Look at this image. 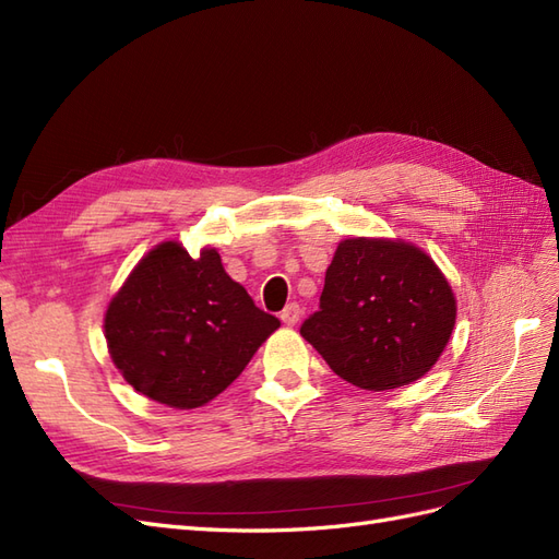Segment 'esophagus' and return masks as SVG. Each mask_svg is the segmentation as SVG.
<instances>
[{"label":"esophagus","mask_w":559,"mask_h":559,"mask_svg":"<svg viewBox=\"0 0 559 559\" xmlns=\"http://www.w3.org/2000/svg\"><path fill=\"white\" fill-rule=\"evenodd\" d=\"M299 317H302V309H299L297 302H290L288 307H285V309L281 311V321H283L285 325H297Z\"/></svg>","instance_id":"obj_1"}]
</instances>
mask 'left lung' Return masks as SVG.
<instances>
[{
	"label": "left lung",
	"mask_w": 559,
	"mask_h": 559,
	"mask_svg": "<svg viewBox=\"0 0 559 559\" xmlns=\"http://www.w3.org/2000/svg\"><path fill=\"white\" fill-rule=\"evenodd\" d=\"M455 295L432 257L402 238H345L321 309L299 328L342 380L370 392L420 380L447 349Z\"/></svg>",
	"instance_id": "obj_1"
}]
</instances>
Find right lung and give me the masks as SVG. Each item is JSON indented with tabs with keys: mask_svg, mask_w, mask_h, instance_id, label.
<instances>
[{
	"mask_svg": "<svg viewBox=\"0 0 559 559\" xmlns=\"http://www.w3.org/2000/svg\"><path fill=\"white\" fill-rule=\"evenodd\" d=\"M278 325L226 274L217 250L191 257L179 240H165L112 295L104 335L139 394L189 411L222 394Z\"/></svg>",
	"mask_w": 559,
	"mask_h": 559,
	"instance_id": "add662e5",
	"label": "right lung"
}]
</instances>
